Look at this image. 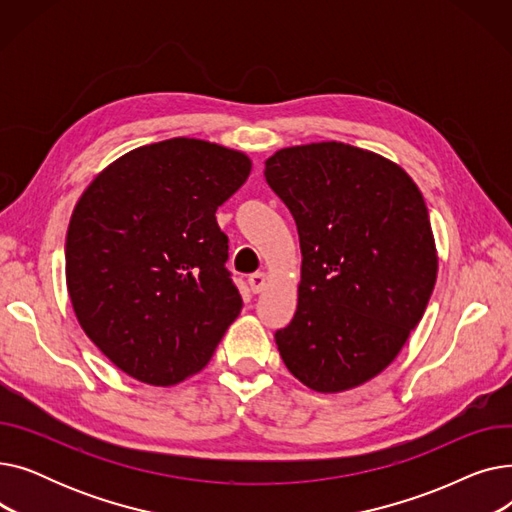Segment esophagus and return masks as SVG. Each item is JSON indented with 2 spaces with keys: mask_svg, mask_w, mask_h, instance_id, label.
I'll use <instances>...</instances> for the list:
<instances>
[{
  "mask_svg": "<svg viewBox=\"0 0 512 512\" xmlns=\"http://www.w3.org/2000/svg\"><path fill=\"white\" fill-rule=\"evenodd\" d=\"M249 286H251V290H253V294H259L265 286H267V276L263 274V272H257V274H253L251 278H249Z\"/></svg>",
  "mask_w": 512,
  "mask_h": 512,
  "instance_id": "1",
  "label": "esophagus"
}]
</instances>
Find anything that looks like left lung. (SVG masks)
Returning <instances> with one entry per match:
<instances>
[{
  "instance_id": "obj_1",
  "label": "left lung",
  "mask_w": 512,
  "mask_h": 512,
  "mask_svg": "<svg viewBox=\"0 0 512 512\" xmlns=\"http://www.w3.org/2000/svg\"><path fill=\"white\" fill-rule=\"evenodd\" d=\"M263 176L297 222L303 255L280 357L315 392L353 390L398 357L434 292L423 195L388 157L338 141L278 149Z\"/></svg>"
}]
</instances>
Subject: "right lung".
<instances>
[{
	"label": "right lung",
	"instance_id": "right-lung-1",
	"mask_svg": "<svg viewBox=\"0 0 512 512\" xmlns=\"http://www.w3.org/2000/svg\"><path fill=\"white\" fill-rule=\"evenodd\" d=\"M251 157L176 137L124 153L80 195L66 234V286L80 328L130 378L174 386L213 357L242 299L215 211Z\"/></svg>",
	"mask_w": 512,
	"mask_h": 512
}]
</instances>
